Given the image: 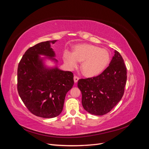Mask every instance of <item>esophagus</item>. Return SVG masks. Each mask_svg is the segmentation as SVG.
I'll use <instances>...</instances> for the list:
<instances>
[{
	"instance_id": "1",
	"label": "esophagus",
	"mask_w": 149,
	"mask_h": 149,
	"mask_svg": "<svg viewBox=\"0 0 149 149\" xmlns=\"http://www.w3.org/2000/svg\"><path fill=\"white\" fill-rule=\"evenodd\" d=\"M79 78L78 77V76H74V83H77L78 81L79 80Z\"/></svg>"
}]
</instances>
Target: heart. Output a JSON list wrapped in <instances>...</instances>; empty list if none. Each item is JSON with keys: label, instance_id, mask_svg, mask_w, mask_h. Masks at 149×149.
Returning a JSON list of instances; mask_svg holds the SVG:
<instances>
[{"label": "heart", "instance_id": "obj_1", "mask_svg": "<svg viewBox=\"0 0 149 149\" xmlns=\"http://www.w3.org/2000/svg\"><path fill=\"white\" fill-rule=\"evenodd\" d=\"M63 60L70 69L77 67L78 61L82 62L81 70L84 76L94 77L104 70L111 60L109 52L93 45H78L74 48L73 53L66 50Z\"/></svg>", "mask_w": 149, "mask_h": 149}]
</instances>
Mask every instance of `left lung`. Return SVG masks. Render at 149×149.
I'll return each instance as SVG.
<instances>
[{"instance_id": "1", "label": "left lung", "mask_w": 149, "mask_h": 149, "mask_svg": "<svg viewBox=\"0 0 149 149\" xmlns=\"http://www.w3.org/2000/svg\"><path fill=\"white\" fill-rule=\"evenodd\" d=\"M126 81L127 70L124 60L120 54L114 50L109 66L101 74L78 80L83 108L96 116L108 113L123 97Z\"/></svg>"}]
</instances>
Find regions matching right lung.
Masks as SVG:
<instances>
[{"mask_svg":"<svg viewBox=\"0 0 149 149\" xmlns=\"http://www.w3.org/2000/svg\"><path fill=\"white\" fill-rule=\"evenodd\" d=\"M56 41L43 42L30 47L18 66L17 90L21 100L30 112L43 118L61 114L66 94L74 84L72 72L45 65L46 59L58 63L51 48V44ZM40 55L46 57L41 58Z\"/></svg>","mask_w":149,"mask_h":149,"instance_id":"obj_1","label":"right lung"}]
</instances>
